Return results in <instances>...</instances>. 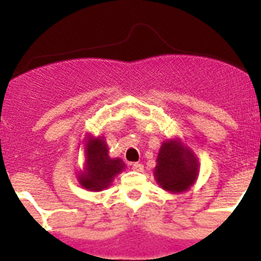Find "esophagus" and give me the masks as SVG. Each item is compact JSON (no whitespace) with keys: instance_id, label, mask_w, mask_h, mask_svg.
Listing matches in <instances>:
<instances>
[{"instance_id":"34e87169","label":"esophagus","mask_w":261,"mask_h":261,"mask_svg":"<svg viewBox=\"0 0 261 261\" xmlns=\"http://www.w3.org/2000/svg\"><path fill=\"white\" fill-rule=\"evenodd\" d=\"M132 168L135 170V171L141 172V171H144V165L140 162H135V163H132Z\"/></svg>"}]
</instances>
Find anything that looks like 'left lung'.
I'll return each instance as SVG.
<instances>
[{"mask_svg": "<svg viewBox=\"0 0 261 261\" xmlns=\"http://www.w3.org/2000/svg\"><path fill=\"white\" fill-rule=\"evenodd\" d=\"M197 163L190 150L176 141H167L161 146L154 170L156 181L163 190L183 192L197 177Z\"/></svg>", "mask_w": 261, "mask_h": 261, "instance_id": "obj_1", "label": "left lung"}]
</instances>
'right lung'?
<instances>
[{
	"label": "right lung",
	"mask_w": 261,
	"mask_h": 261,
	"mask_svg": "<svg viewBox=\"0 0 261 261\" xmlns=\"http://www.w3.org/2000/svg\"><path fill=\"white\" fill-rule=\"evenodd\" d=\"M86 170L80 176L81 186L90 191H102L110 186L115 175L119 174L125 165L121 159L108 156L105 140L93 138L86 147Z\"/></svg>",
	"instance_id": "right-lung-1"
}]
</instances>
